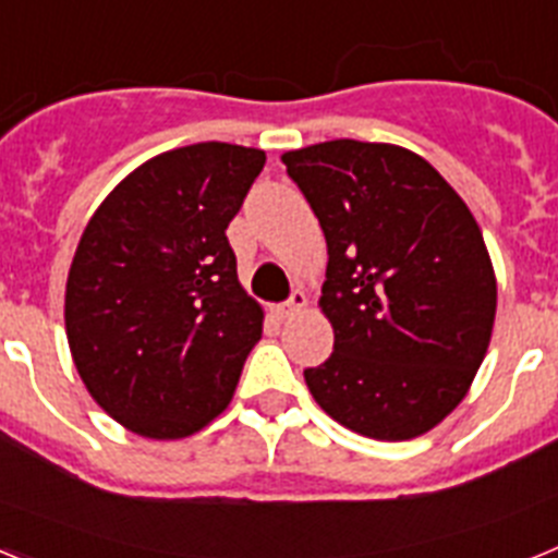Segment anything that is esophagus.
Here are the masks:
<instances>
[{
    "label": "esophagus",
    "instance_id": "obj_1",
    "mask_svg": "<svg viewBox=\"0 0 558 558\" xmlns=\"http://www.w3.org/2000/svg\"><path fill=\"white\" fill-rule=\"evenodd\" d=\"M304 307H307V295H304L302 290H293V295H290L288 302L276 307V315H279V318H290V315L302 313Z\"/></svg>",
    "mask_w": 558,
    "mask_h": 558
}]
</instances>
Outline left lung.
<instances>
[{"label": "left lung", "instance_id": "obj_1", "mask_svg": "<svg viewBox=\"0 0 558 558\" xmlns=\"http://www.w3.org/2000/svg\"><path fill=\"white\" fill-rule=\"evenodd\" d=\"M327 236L318 307L335 352L304 379L324 413L377 441L441 425L492 340L497 279L481 226L408 147L335 140L282 153Z\"/></svg>", "mask_w": 558, "mask_h": 558}]
</instances>
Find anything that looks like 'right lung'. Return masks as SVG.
Masks as SVG:
<instances>
[{
	"label": "right lung",
	"mask_w": 558,
	"mask_h": 558,
	"mask_svg": "<svg viewBox=\"0 0 558 558\" xmlns=\"http://www.w3.org/2000/svg\"><path fill=\"white\" fill-rule=\"evenodd\" d=\"M263 167L265 150L229 142L165 150L83 229L63 295L69 352L92 399L136 436L204 430L263 338L226 236Z\"/></svg>",
	"instance_id": "obj_1"
}]
</instances>
